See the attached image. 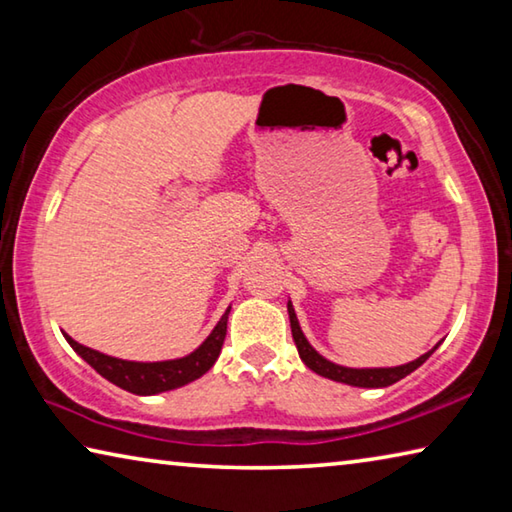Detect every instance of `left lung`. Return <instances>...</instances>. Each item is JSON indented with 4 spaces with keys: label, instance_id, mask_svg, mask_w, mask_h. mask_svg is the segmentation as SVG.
<instances>
[{
    "label": "left lung",
    "instance_id": "left-lung-1",
    "mask_svg": "<svg viewBox=\"0 0 512 512\" xmlns=\"http://www.w3.org/2000/svg\"><path fill=\"white\" fill-rule=\"evenodd\" d=\"M287 309H289V320H291V334H293V341H296V348L300 359L305 361V366L309 370H314L316 375L325 377V379H332V381H341V384H348V386H359V388H386L395 384V381L404 379L406 375H411L415 368H420L424 361H427L433 350L424 352L422 357H418L415 361L404 363V366H393V368H348V366H339V363L325 359L323 354L314 350V345L307 341V336L302 334L300 323H298V316H296V309H293L291 300L287 302Z\"/></svg>",
    "mask_w": 512,
    "mask_h": 512
}]
</instances>
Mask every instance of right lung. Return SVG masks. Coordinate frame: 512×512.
I'll return each instance as SVG.
<instances>
[{
    "label": "right lung",
    "mask_w": 512,
    "mask_h": 512,
    "mask_svg": "<svg viewBox=\"0 0 512 512\" xmlns=\"http://www.w3.org/2000/svg\"><path fill=\"white\" fill-rule=\"evenodd\" d=\"M228 314L230 307L225 309V314L221 316L219 323L214 325L210 336H207L194 352H189L180 359L167 361H126L110 357V354H103L99 350L85 348V345L76 343L72 336L67 334L65 339L72 345L74 352L79 354L83 361H88L101 377H106L110 381V384H115L135 395H158L203 377L205 372L214 366V361L219 359L223 348L225 332H228Z\"/></svg>",
    "instance_id": "obj_1"
}]
</instances>
